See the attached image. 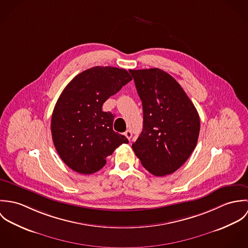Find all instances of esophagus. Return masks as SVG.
Masks as SVG:
<instances>
[{"label":"esophagus","mask_w":248,"mask_h":248,"mask_svg":"<svg viewBox=\"0 0 248 248\" xmlns=\"http://www.w3.org/2000/svg\"><path fill=\"white\" fill-rule=\"evenodd\" d=\"M124 135H125V137H126V138H127L129 140H130L132 139V137H133V133H132V131H130V130L126 131Z\"/></svg>","instance_id":"esophagus-1"}]
</instances>
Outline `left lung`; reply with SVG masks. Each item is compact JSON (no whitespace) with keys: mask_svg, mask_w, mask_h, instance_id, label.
<instances>
[{"mask_svg":"<svg viewBox=\"0 0 248 248\" xmlns=\"http://www.w3.org/2000/svg\"><path fill=\"white\" fill-rule=\"evenodd\" d=\"M143 108V130L132 147L143 167L156 177L176 172L196 148L197 108L176 79L159 69L130 70Z\"/></svg>","mask_w":248,"mask_h":248,"instance_id":"left-lung-1","label":"left lung"}]
</instances>
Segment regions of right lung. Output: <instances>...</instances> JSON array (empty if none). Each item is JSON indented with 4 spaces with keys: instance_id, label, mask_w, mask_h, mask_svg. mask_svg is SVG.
Segmentation results:
<instances>
[{
    "instance_id": "1",
    "label": "right lung",
    "mask_w": 248,
    "mask_h": 248,
    "mask_svg": "<svg viewBox=\"0 0 248 248\" xmlns=\"http://www.w3.org/2000/svg\"><path fill=\"white\" fill-rule=\"evenodd\" d=\"M131 80L126 70L97 66L76 75L60 94L51 116L52 140L73 171L84 175L99 171L107 156L129 143L112 130L114 115L102 106Z\"/></svg>"
}]
</instances>
